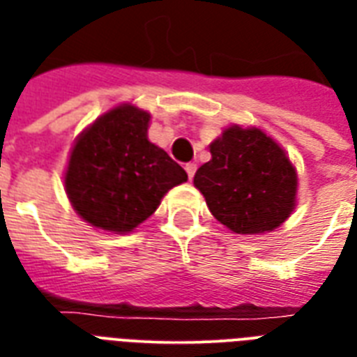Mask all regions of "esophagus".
Instances as JSON below:
<instances>
[{
	"instance_id": "obj_1",
	"label": "esophagus",
	"mask_w": 357,
	"mask_h": 357,
	"mask_svg": "<svg viewBox=\"0 0 357 357\" xmlns=\"http://www.w3.org/2000/svg\"><path fill=\"white\" fill-rule=\"evenodd\" d=\"M185 172H187L189 179L195 178V174H196V165H195V162H187V165H185Z\"/></svg>"
}]
</instances>
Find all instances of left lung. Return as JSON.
<instances>
[{"label": "left lung", "instance_id": "obj_1", "mask_svg": "<svg viewBox=\"0 0 357 357\" xmlns=\"http://www.w3.org/2000/svg\"><path fill=\"white\" fill-rule=\"evenodd\" d=\"M211 161L196 170V189L213 217L235 234L276 229L294 209L296 172L261 129H226L211 146Z\"/></svg>", "mask_w": 357, "mask_h": 357}]
</instances>
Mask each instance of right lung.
<instances>
[{
	"label": "right lung",
	"mask_w": 357,
	"mask_h": 357,
	"mask_svg": "<svg viewBox=\"0 0 357 357\" xmlns=\"http://www.w3.org/2000/svg\"><path fill=\"white\" fill-rule=\"evenodd\" d=\"M148 113L120 105L75 142L64 185L75 211L92 226L131 231L168 190L187 181L183 168L148 140Z\"/></svg>",
	"instance_id": "1"
}]
</instances>
